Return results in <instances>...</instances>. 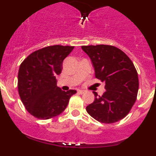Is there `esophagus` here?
Segmentation results:
<instances>
[{
  "instance_id": "34e87169",
  "label": "esophagus",
  "mask_w": 156,
  "mask_h": 156,
  "mask_svg": "<svg viewBox=\"0 0 156 156\" xmlns=\"http://www.w3.org/2000/svg\"><path fill=\"white\" fill-rule=\"evenodd\" d=\"M78 93L80 94H84V91L81 90H78Z\"/></svg>"
}]
</instances>
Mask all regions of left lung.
<instances>
[{
    "label": "left lung",
    "instance_id": "left-lung-1",
    "mask_svg": "<svg viewBox=\"0 0 156 156\" xmlns=\"http://www.w3.org/2000/svg\"><path fill=\"white\" fill-rule=\"evenodd\" d=\"M81 48L92 61L96 78L106 83L103 95L93 92L95 100L86 107L87 113L103 124L122 120L133 107L139 89L137 72L133 62L122 50L111 45Z\"/></svg>",
    "mask_w": 156,
    "mask_h": 156
}]
</instances>
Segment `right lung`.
Wrapping results in <instances>:
<instances>
[{"instance_id":"add662e5","label":"right lung","mask_w":156,"mask_h":156,"mask_svg":"<svg viewBox=\"0 0 156 156\" xmlns=\"http://www.w3.org/2000/svg\"><path fill=\"white\" fill-rule=\"evenodd\" d=\"M75 47L53 45L34 51L20 65L18 92L25 108L41 120L59 115L68 106L75 90L63 91L56 86V76L64 59Z\"/></svg>"}]
</instances>
